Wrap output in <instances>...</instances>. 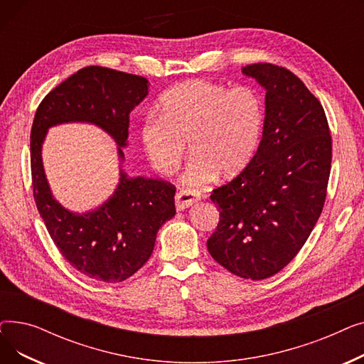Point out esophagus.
<instances>
[{
	"label": "esophagus",
	"mask_w": 364,
	"mask_h": 364,
	"mask_svg": "<svg viewBox=\"0 0 364 364\" xmlns=\"http://www.w3.org/2000/svg\"><path fill=\"white\" fill-rule=\"evenodd\" d=\"M200 199V195L196 192V190L192 188H181L176 195V206L178 211H184L186 208L192 206L195 202Z\"/></svg>",
	"instance_id": "34e87169"
}]
</instances>
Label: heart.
Wrapping results in <instances>:
<instances>
[{
	"instance_id": "obj_1",
	"label": "heart",
	"mask_w": 364,
	"mask_h": 364,
	"mask_svg": "<svg viewBox=\"0 0 364 364\" xmlns=\"http://www.w3.org/2000/svg\"><path fill=\"white\" fill-rule=\"evenodd\" d=\"M264 121V102L255 88L195 80L162 95L159 117L149 114L140 139L151 166L165 176L178 169L188 143L195 156L187 180L205 183L217 172L232 178L246 169L261 144Z\"/></svg>"
}]
</instances>
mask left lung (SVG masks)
Returning a JSON list of instances; mask_svg holds the SVG:
<instances>
[{
  "label": "left lung",
  "mask_w": 364,
  "mask_h": 364,
  "mask_svg": "<svg viewBox=\"0 0 364 364\" xmlns=\"http://www.w3.org/2000/svg\"><path fill=\"white\" fill-rule=\"evenodd\" d=\"M265 90L261 144L245 171L213 190L220 221L206 246L230 273L261 280L299 252L323 211L332 137L323 106L291 70L242 68Z\"/></svg>",
  "instance_id": "1"
}]
</instances>
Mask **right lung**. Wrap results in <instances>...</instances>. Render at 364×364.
<instances>
[{
	"label": "right lung",
	"mask_w": 364,
	"mask_h": 364,
	"mask_svg": "<svg viewBox=\"0 0 364 364\" xmlns=\"http://www.w3.org/2000/svg\"><path fill=\"white\" fill-rule=\"evenodd\" d=\"M147 92L149 81L143 76L88 66L46 95L31 129L33 199L50 237L75 270L106 283L122 282L147 262L158 230L176 215V187L162 180L131 178L121 169L118 187L102 206L72 213L51 193L41 149L50 127L88 122L117 141L122 162L129 113Z\"/></svg>",
	"instance_id": "obj_1"
}]
</instances>
